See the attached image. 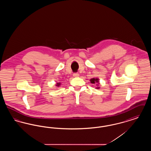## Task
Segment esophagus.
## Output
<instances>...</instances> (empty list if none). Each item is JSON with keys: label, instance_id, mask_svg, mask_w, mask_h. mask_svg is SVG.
<instances>
[{"label": "esophagus", "instance_id": "1", "mask_svg": "<svg viewBox=\"0 0 151 151\" xmlns=\"http://www.w3.org/2000/svg\"><path fill=\"white\" fill-rule=\"evenodd\" d=\"M79 75L78 73H74L73 74V76L74 77H78Z\"/></svg>", "mask_w": 151, "mask_h": 151}]
</instances>
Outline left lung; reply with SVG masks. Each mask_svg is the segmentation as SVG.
<instances>
[{
    "label": "left lung",
    "instance_id": "1",
    "mask_svg": "<svg viewBox=\"0 0 151 151\" xmlns=\"http://www.w3.org/2000/svg\"><path fill=\"white\" fill-rule=\"evenodd\" d=\"M90 81H91V83H92V84H99V79H98V78H92V79H91L90 80ZM97 89H99L100 88V86H97V88H96Z\"/></svg>",
    "mask_w": 151,
    "mask_h": 151
}]
</instances>
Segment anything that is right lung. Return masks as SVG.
Here are the masks:
<instances>
[{
	"mask_svg": "<svg viewBox=\"0 0 151 151\" xmlns=\"http://www.w3.org/2000/svg\"><path fill=\"white\" fill-rule=\"evenodd\" d=\"M60 84H61L60 83H57V84H56V86H58H58H60Z\"/></svg>",
	"mask_w": 151,
	"mask_h": 151,
	"instance_id": "add662e5",
	"label": "right lung"
}]
</instances>
